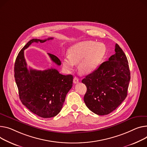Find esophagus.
<instances>
[{"label":"esophagus","instance_id":"esophagus-1","mask_svg":"<svg viewBox=\"0 0 147 147\" xmlns=\"http://www.w3.org/2000/svg\"><path fill=\"white\" fill-rule=\"evenodd\" d=\"M79 79H78V78H77V77H74V79H73V83H74V84H76V83H79Z\"/></svg>","mask_w":147,"mask_h":147}]
</instances>
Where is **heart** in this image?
<instances>
[{
  "mask_svg": "<svg viewBox=\"0 0 147 147\" xmlns=\"http://www.w3.org/2000/svg\"><path fill=\"white\" fill-rule=\"evenodd\" d=\"M106 54V47L102 43L83 41L71 46L68 50V56L62 60L65 70L70 71L74 64L79 63V70L83 74L94 71L102 62Z\"/></svg>",
  "mask_w": 147,
  "mask_h": 147,
  "instance_id": "heart-1",
  "label": "heart"
}]
</instances>
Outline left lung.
<instances>
[{
  "label": "left lung",
  "instance_id": "left-lung-1",
  "mask_svg": "<svg viewBox=\"0 0 147 147\" xmlns=\"http://www.w3.org/2000/svg\"><path fill=\"white\" fill-rule=\"evenodd\" d=\"M115 54L102 63L82 83L87 87L84 101L92 112L98 115H107L125 99L131 76L127 58L118 44Z\"/></svg>",
  "mask_w": 147,
  "mask_h": 147
}]
</instances>
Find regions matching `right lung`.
I'll return each instance as SVG.
<instances>
[{
  "label": "right lung",
  "instance_id": "1",
  "mask_svg": "<svg viewBox=\"0 0 147 147\" xmlns=\"http://www.w3.org/2000/svg\"><path fill=\"white\" fill-rule=\"evenodd\" d=\"M46 40L32 39L19 53L15 63V82L22 104L33 113L44 118L55 116L61 111L67 93L73 85L71 74L63 75L55 68L41 71L27 67L24 50L33 42L43 43ZM53 62L61 65L55 55L48 53Z\"/></svg>",
  "mask_w": 147,
  "mask_h": 147
}]
</instances>
